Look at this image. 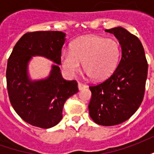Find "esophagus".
I'll return each instance as SVG.
<instances>
[{
    "label": "esophagus",
    "mask_w": 154,
    "mask_h": 154,
    "mask_svg": "<svg viewBox=\"0 0 154 154\" xmlns=\"http://www.w3.org/2000/svg\"><path fill=\"white\" fill-rule=\"evenodd\" d=\"M87 85H86V84H82V83H78V89H79V91L82 90V89H84V88H87Z\"/></svg>",
    "instance_id": "1"
}]
</instances>
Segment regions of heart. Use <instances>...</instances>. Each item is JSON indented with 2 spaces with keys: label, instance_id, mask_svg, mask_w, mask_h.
<instances>
[{
  "label": "heart",
  "instance_id": "b5f03b06",
  "mask_svg": "<svg viewBox=\"0 0 154 154\" xmlns=\"http://www.w3.org/2000/svg\"><path fill=\"white\" fill-rule=\"evenodd\" d=\"M120 56V46L114 38L86 35L77 38L72 49H63L61 62L64 71L74 76L83 62L84 70L94 80H103L112 74Z\"/></svg>",
  "mask_w": 154,
  "mask_h": 154
}]
</instances>
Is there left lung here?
Masks as SVG:
<instances>
[{"label": "left lung", "instance_id": "left-lung-1", "mask_svg": "<svg viewBox=\"0 0 154 154\" xmlns=\"http://www.w3.org/2000/svg\"><path fill=\"white\" fill-rule=\"evenodd\" d=\"M121 47V59L112 75L90 87L91 118L100 125L121 124L135 113L142 103L148 76V63L141 42L122 27L106 29Z\"/></svg>", "mask_w": 154, "mask_h": 154}]
</instances>
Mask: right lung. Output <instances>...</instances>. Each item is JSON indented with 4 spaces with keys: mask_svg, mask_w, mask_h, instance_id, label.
I'll return each instance as SVG.
<instances>
[{
    "mask_svg": "<svg viewBox=\"0 0 154 154\" xmlns=\"http://www.w3.org/2000/svg\"><path fill=\"white\" fill-rule=\"evenodd\" d=\"M65 37L66 34L61 31L26 33L9 57L6 82L10 101L20 117L33 126L48 129L57 125L63 118L65 101L78 91L77 82L63 79L58 66ZM35 56L55 63L44 79L29 77L28 63Z\"/></svg>",
    "mask_w": 154,
    "mask_h": 154,
    "instance_id": "right-lung-1",
    "label": "right lung"
}]
</instances>
